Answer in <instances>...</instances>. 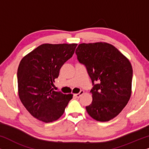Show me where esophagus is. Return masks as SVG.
Wrapping results in <instances>:
<instances>
[{
  "label": "esophagus",
  "mask_w": 149,
  "mask_h": 149,
  "mask_svg": "<svg viewBox=\"0 0 149 149\" xmlns=\"http://www.w3.org/2000/svg\"><path fill=\"white\" fill-rule=\"evenodd\" d=\"M83 93H84V91L81 90V91H80V92H79V93H76V94H74V95H75V96H76L77 97H80L81 95H82V94H83Z\"/></svg>",
  "instance_id": "1"
}]
</instances>
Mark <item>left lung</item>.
Returning <instances> with one entry per match:
<instances>
[{
	"label": "left lung",
	"mask_w": 149,
	"mask_h": 149,
	"mask_svg": "<svg viewBox=\"0 0 149 149\" xmlns=\"http://www.w3.org/2000/svg\"><path fill=\"white\" fill-rule=\"evenodd\" d=\"M79 63L86 68L93 87V100L85 107L98 121H108L119 115L131 96L133 70L128 59L107 42L79 45Z\"/></svg>",
	"instance_id": "8db88e82"
}]
</instances>
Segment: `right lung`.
<instances>
[{
  "mask_svg": "<svg viewBox=\"0 0 149 149\" xmlns=\"http://www.w3.org/2000/svg\"><path fill=\"white\" fill-rule=\"evenodd\" d=\"M77 44H42L21 60L17 69L18 93L27 111L40 121L53 122L63 115L72 94L52 88L63 64Z\"/></svg>",
  "mask_w": 149,
  "mask_h": 149,
  "instance_id": "obj_1",
  "label": "right lung"
}]
</instances>
